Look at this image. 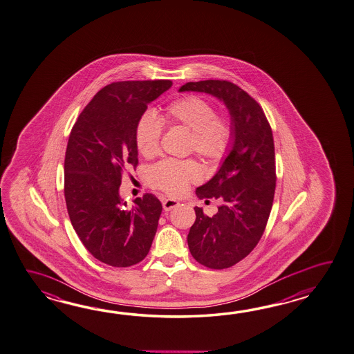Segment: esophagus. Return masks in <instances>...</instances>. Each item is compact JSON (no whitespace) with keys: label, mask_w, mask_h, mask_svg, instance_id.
I'll list each match as a JSON object with an SVG mask.
<instances>
[{"label":"esophagus","mask_w":354,"mask_h":354,"mask_svg":"<svg viewBox=\"0 0 354 354\" xmlns=\"http://www.w3.org/2000/svg\"><path fill=\"white\" fill-rule=\"evenodd\" d=\"M178 205H179V202H178L176 199H173V198H165V199L162 201V207H164V209H165L166 212H167V211H171L173 208L178 207Z\"/></svg>","instance_id":"34e87169"}]
</instances>
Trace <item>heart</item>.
I'll list each match as a JSON object with an SVG mask.
<instances>
[{
	"instance_id": "heart-1",
	"label": "heart",
	"mask_w": 354,
	"mask_h": 354,
	"mask_svg": "<svg viewBox=\"0 0 354 354\" xmlns=\"http://www.w3.org/2000/svg\"><path fill=\"white\" fill-rule=\"evenodd\" d=\"M162 120L170 126H181L189 132L190 149L208 161H220L232 145L234 128L228 119L217 117L211 102L201 96H185L165 110ZM162 132L161 120L153 111H146L136 127V145L145 158L158 155ZM202 176V167L196 160H162L149 171V183L167 194H180L189 183Z\"/></svg>"
}]
</instances>
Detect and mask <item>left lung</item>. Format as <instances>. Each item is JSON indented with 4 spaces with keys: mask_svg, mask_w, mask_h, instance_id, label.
Listing matches in <instances>:
<instances>
[{
    "mask_svg": "<svg viewBox=\"0 0 354 354\" xmlns=\"http://www.w3.org/2000/svg\"><path fill=\"white\" fill-rule=\"evenodd\" d=\"M179 91L205 93L223 102L231 115L234 138L227 156L212 179L199 188L201 199H221L212 217L196 207L189 230L193 258L212 269L232 267L259 243L275 190L274 141L259 104L243 88L221 80L188 82Z\"/></svg>",
    "mask_w": 354,
    "mask_h": 354,
    "instance_id": "1",
    "label": "left lung"
}]
</instances>
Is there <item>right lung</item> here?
Segmentation results:
<instances>
[{"mask_svg":"<svg viewBox=\"0 0 354 354\" xmlns=\"http://www.w3.org/2000/svg\"><path fill=\"white\" fill-rule=\"evenodd\" d=\"M169 80L122 81L102 88L72 128L64 158V198L72 226L90 254L111 267L146 258L162 205L152 194L133 207L119 196L124 166L136 167V127Z\"/></svg>","mask_w":354,"mask_h":354,"instance_id":"obj_1","label":"right lung"}]
</instances>
